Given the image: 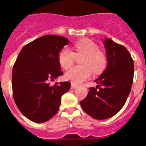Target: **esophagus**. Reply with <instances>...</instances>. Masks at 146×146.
Returning a JSON list of instances; mask_svg holds the SVG:
<instances>
[{"label": "esophagus", "mask_w": 146, "mask_h": 146, "mask_svg": "<svg viewBox=\"0 0 146 146\" xmlns=\"http://www.w3.org/2000/svg\"><path fill=\"white\" fill-rule=\"evenodd\" d=\"M77 87V85L74 84V83H72V85H71V88L72 89H74V88H76Z\"/></svg>", "instance_id": "obj_1"}]
</instances>
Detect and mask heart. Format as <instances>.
<instances>
[{"instance_id":"b5f03b06","label":"heart","mask_w":146,"mask_h":146,"mask_svg":"<svg viewBox=\"0 0 146 146\" xmlns=\"http://www.w3.org/2000/svg\"><path fill=\"white\" fill-rule=\"evenodd\" d=\"M75 52L68 47H64L58 54V62L63 69L71 68L75 57H82L80 64L81 66H75L66 73L65 77L72 83L79 84L91 77V70L94 73L101 72L106 64V58L99 51L96 44L89 39H82L74 44Z\"/></svg>"}]
</instances>
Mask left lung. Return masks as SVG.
<instances>
[{"mask_svg":"<svg viewBox=\"0 0 146 146\" xmlns=\"http://www.w3.org/2000/svg\"><path fill=\"white\" fill-rule=\"evenodd\" d=\"M108 66L96 80L99 90L90 88L86 99L80 102L85 112L92 118L104 120L121 110L131 91L134 62L127 49L110 38L104 40Z\"/></svg>","mask_w":146,"mask_h":146,"instance_id":"obj_1","label":"left lung"}]
</instances>
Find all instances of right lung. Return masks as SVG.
Instances as JSON below:
<instances>
[{"label": "right lung", "mask_w": 146, "mask_h": 146, "mask_svg": "<svg viewBox=\"0 0 146 146\" xmlns=\"http://www.w3.org/2000/svg\"><path fill=\"white\" fill-rule=\"evenodd\" d=\"M69 41L55 35H46L23 47L12 71L13 96L18 109L36 123L48 121L58 111L61 96L70 88L69 82L50 86L63 74L58 54Z\"/></svg>", "instance_id": "1"}]
</instances>
